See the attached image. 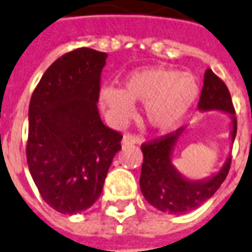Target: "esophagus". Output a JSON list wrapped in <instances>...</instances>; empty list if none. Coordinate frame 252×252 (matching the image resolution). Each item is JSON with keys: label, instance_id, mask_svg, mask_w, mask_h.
Masks as SVG:
<instances>
[{"label": "esophagus", "instance_id": "1", "mask_svg": "<svg viewBox=\"0 0 252 252\" xmlns=\"http://www.w3.org/2000/svg\"><path fill=\"white\" fill-rule=\"evenodd\" d=\"M140 139L136 138V136H132L130 134H125L124 138H122V146L126 147V146H132V144H139Z\"/></svg>", "mask_w": 252, "mask_h": 252}]
</instances>
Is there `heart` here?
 Returning <instances> with one entry per match:
<instances>
[{
  "label": "heart",
  "instance_id": "heart-1",
  "mask_svg": "<svg viewBox=\"0 0 252 252\" xmlns=\"http://www.w3.org/2000/svg\"><path fill=\"white\" fill-rule=\"evenodd\" d=\"M198 94L196 77L187 72L154 67L126 76L124 89L106 87L99 91V102L113 125H124L134 113L132 102L143 104L147 124L158 131H169L192 108Z\"/></svg>",
  "mask_w": 252,
  "mask_h": 252
}]
</instances>
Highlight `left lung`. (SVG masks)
Wrapping results in <instances>:
<instances>
[{
  "instance_id": "8db88e82",
  "label": "left lung",
  "mask_w": 252,
  "mask_h": 252,
  "mask_svg": "<svg viewBox=\"0 0 252 252\" xmlns=\"http://www.w3.org/2000/svg\"><path fill=\"white\" fill-rule=\"evenodd\" d=\"M198 110L227 113L231 120L230 140L234 143L237 135V118L230 92L212 69H206L204 75ZM185 130L187 127H181L169 135L142 146L143 163L139 180L140 190L154 208L168 214L187 213L209 200L225 181L231 163V158L227 157L217 173L198 180L181 175L173 165L172 157Z\"/></svg>"
}]
</instances>
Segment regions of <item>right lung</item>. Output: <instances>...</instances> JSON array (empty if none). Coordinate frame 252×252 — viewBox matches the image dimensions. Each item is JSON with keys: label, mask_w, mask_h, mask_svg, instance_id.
Returning a JSON list of instances; mask_svg holds the SVG:
<instances>
[{"label": "right lung", "mask_w": 252, "mask_h": 252, "mask_svg": "<svg viewBox=\"0 0 252 252\" xmlns=\"http://www.w3.org/2000/svg\"><path fill=\"white\" fill-rule=\"evenodd\" d=\"M108 55L77 48L55 60L31 95L26 157L40 196L62 214L94 204L122 135L99 117L101 72Z\"/></svg>", "instance_id": "1"}]
</instances>
